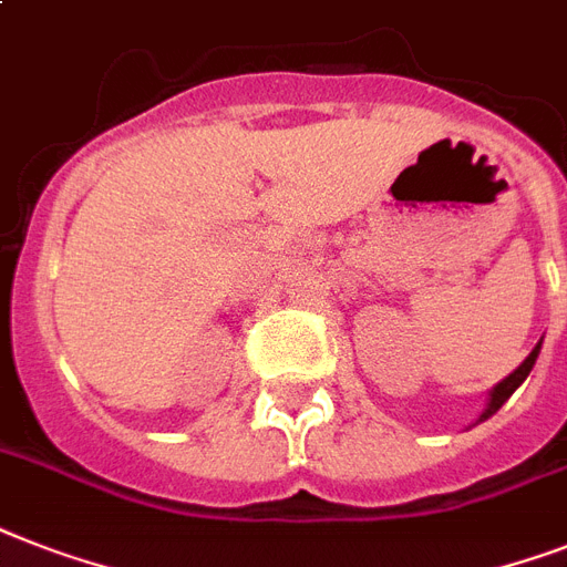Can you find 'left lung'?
<instances>
[{"mask_svg":"<svg viewBox=\"0 0 567 567\" xmlns=\"http://www.w3.org/2000/svg\"><path fill=\"white\" fill-rule=\"evenodd\" d=\"M538 349H542V343H538L536 349H533L530 355H527V361L522 363V367H518V370L513 372V375H507V379L501 381L498 388L492 390V399H489V408H486V411H483V416L481 419H489L492 413L498 411L501 404L507 402L509 395L515 393V388H518V384H522L524 379H527V375H530V370H533V363H536V358H538Z\"/></svg>","mask_w":567,"mask_h":567,"instance_id":"obj_1","label":"left lung"}]
</instances>
